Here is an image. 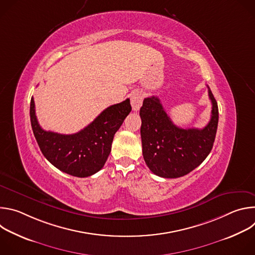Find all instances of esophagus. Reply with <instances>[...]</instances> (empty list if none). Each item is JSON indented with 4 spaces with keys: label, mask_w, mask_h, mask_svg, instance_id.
Returning <instances> with one entry per match:
<instances>
[{
    "label": "esophagus",
    "mask_w": 255,
    "mask_h": 255,
    "mask_svg": "<svg viewBox=\"0 0 255 255\" xmlns=\"http://www.w3.org/2000/svg\"><path fill=\"white\" fill-rule=\"evenodd\" d=\"M130 102H131V106H132L133 111H138L140 107L142 106V102H143L142 93L139 92V91L133 92L131 94V97H130Z\"/></svg>",
    "instance_id": "1"
}]
</instances>
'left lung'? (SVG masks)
I'll return each instance as SVG.
<instances>
[{
	"instance_id": "8db88e82",
	"label": "left lung",
	"mask_w": 255,
	"mask_h": 255,
	"mask_svg": "<svg viewBox=\"0 0 255 255\" xmlns=\"http://www.w3.org/2000/svg\"><path fill=\"white\" fill-rule=\"evenodd\" d=\"M212 115L202 129H183L175 126L157 97L145 98L140 109L142 153L149 169L156 175L175 178L199 166L212 150L219 111L209 88Z\"/></svg>"
}]
</instances>
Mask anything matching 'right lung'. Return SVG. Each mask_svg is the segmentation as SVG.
<instances>
[{"label": "right lung", "instance_id": "add662e5", "mask_svg": "<svg viewBox=\"0 0 255 255\" xmlns=\"http://www.w3.org/2000/svg\"><path fill=\"white\" fill-rule=\"evenodd\" d=\"M131 110L130 100L127 99L105 109L80 132L65 135L45 131L40 127L32 97L30 120L36 141L46 159L65 173L87 177L103 168L111 152L114 135Z\"/></svg>", "mask_w": 255, "mask_h": 255}]
</instances>
